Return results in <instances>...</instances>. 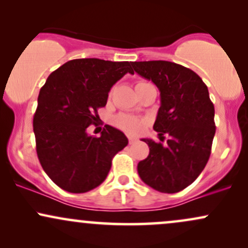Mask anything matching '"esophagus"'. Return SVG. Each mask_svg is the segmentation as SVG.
I'll list each match as a JSON object with an SVG mask.
<instances>
[{
	"mask_svg": "<svg viewBox=\"0 0 248 248\" xmlns=\"http://www.w3.org/2000/svg\"><path fill=\"white\" fill-rule=\"evenodd\" d=\"M128 141H129V143L132 144V143H135V142L138 141V139L133 138V136H129V138H128Z\"/></svg>",
	"mask_w": 248,
	"mask_h": 248,
	"instance_id": "34e87169",
	"label": "esophagus"
}]
</instances>
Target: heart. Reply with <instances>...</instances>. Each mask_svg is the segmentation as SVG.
I'll use <instances>...</instances> for the list:
<instances>
[{"instance_id": "1", "label": "heart", "mask_w": 248, "mask_h": 248, "mask_svg": "<svg viewBox=\"0 0 248 248\" xmlns=\"http://www.w3.org/2000/svg\"><path fill=\"white\" fill-rule=\"evenodd\" d=\"M138 84H142V81L138 82ZM114 124L116 127L124 130L126 133L136 135V134L143 132L144 127L147 126V120L129 114H119L115 116Z\"/></svg>"}]
</instances>
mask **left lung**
<instances>
[{
	"instance_id": "8db88e82",
	"label": "left lung",
	"mask_w": 248,
	"mask_h": 248,
	"mask_svg": "<svg viewBox=\"0 0 248 248\" xmlns=\"http://www.w3.org/2000/svg\"><path fill=\"white\" fill-rule=\"evenodd\" d=\"M138 75L152 80L160 91L154 129L166 144L142 139L149 155L138 164L139 176L147 186L164 193L189 186L209 161L215 138V106L207 86L197 73L166 61L133 62Z\"/></svg>"
}]
</instances>
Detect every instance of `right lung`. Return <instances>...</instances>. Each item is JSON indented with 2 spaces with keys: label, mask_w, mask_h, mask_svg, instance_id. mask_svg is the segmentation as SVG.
<instances>
[{
  "label": "right lung",
  "mask_w": 248,
  "mask_h": 248,
  "mask_svg": "<svg viewBox=\"0 0 248 248\" xmlns=\"http://www.w3.org/2000/svg\"><path fill=\"white\" fill-rule=\"evenodd\" d=\"M132 62L73 59L47 77L38 95L33 133L38 160L46 175L65 191L82 193L107 177L112 158L128 144L121 130L108 126L100 138L87 127L99 120L98 108Z\"/></svg>",
  "instance_id": "add662e5"
}]
</instances>
